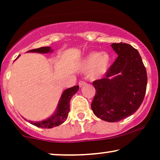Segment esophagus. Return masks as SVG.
<instances>
[{
    "mask_svg": "<svg viewBox=\"0 0 160 160\" xmlns=\"http://www.w3.org/2000/svg\"><path fill=\"white\" fill-rule=\"evenodd\" d=\"M86 82L85 81H82V80L79 82V86H80V87H81V86L86 85Z\"/></svg>",
    "mask_w": 160,
    "mask_h": 160,
    "instance_id": "34e87169",
    "label": "esophagus"
}]
</instances>
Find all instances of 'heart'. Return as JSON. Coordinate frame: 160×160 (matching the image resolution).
Masks as SVG:
<instances>
[{
	"label": "heart",
	"instance_id": "heart-1",
	"mask_svg": "<svg viewBox=\"0 0 160 160\" xmlns=\"http://www.w3.org/2000/svg\"><path fill=\"white\" fill-rule=\"evenodd\" d=\"M111 66V57L108 52H92L82 58L80 68L82 71H89L88 75L92 80L103 77Z\"/></svg>",
	"mask_w": 160,
	"mask_h": 160
}]
</instances>
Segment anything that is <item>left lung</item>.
<instances>
[{
    "label": "left lung",
    "instance_id": "left-lung-1",
    "mask_svg": "<svg viewBox=\"0 0 160 160\" xmlns=\"http://www.w3.org/2000/svg\"><path fill=\"white\" fill-rule=\"evenodd\" d=\"M118 57L105 78L92 82L95 95L91 104L94 114L107 122H118L138 109L146 93L148 76L136 49L124 43H112Z\"/></svg>",
    "mask_w": 160,
    "mask_h": 160
}]
</instances>
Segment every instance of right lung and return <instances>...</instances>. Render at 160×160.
Instances as JSON below:
<instances>
[{
	"label": "right lung",
	"mask_w": 160,
	"mask_h": 160,
	"mask_svg": "<svg viewBox=\"0 0 160 160\" xmlns=\"http://www.w3.org/2000/svg\"><path fill=\"white\" fill-rule=\"evenodd\" d=\"M52 51L53 50L51 49L50 47H43L38 49H31V50L28 51V52L49 53L52 52ZM78 90L79 86H74L73 87L69 88V89H65L62 92L61 98H60L59 102H58V106H57L56 112L50 117L44 120L39 121V122H33V121H28V122L31 124L34 125V126L43 128H51L63 123L67 120L68 116V113L70 111V100L72 98L73 95Z\"/></svg>",
	"instance_id": "right-lung-1"
}]
</instances>
